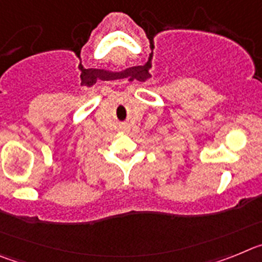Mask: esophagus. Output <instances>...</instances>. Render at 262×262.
<instances>
[{"label": "esophagus", "mask_w": 262, "mask_h": 262, "mask_svg": "<svg viewBox=\"0 0 262 262\" xmlns=\"http://www.w3.org/2000/svg\"><path fill=\"white\" fill-rule=\"evenodd\" d=\"M119 129H120V133H127V131L129 129V127L127 126V124H120Z\"/></svg>", "instance_id": "1"}]
</instances>
